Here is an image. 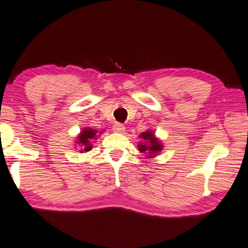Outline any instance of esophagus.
Instances as JSON below:
<instances>
[{
	"instance_id": "esophagus-1",
	"label": "esophagus",
	"mask_w": 248,
	"mask_h": 248,
	"mask_svg": "<svg viewBox=\"0 0 248 248\" xmlns=\"http://www.w3.org/2000/svg\"><path fill=\"white\" fill-rule=\"evenodd\" d=\"M113 132L115 133H124L125 132V126L121 123H115L113 125Z\"/></svg>"
}]
</instances>
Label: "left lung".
<instances>
[{
  "label": "left lung",
  "mask_w": 248,
  "mask_h": 248,
  "mask_svg": "<svg viewBox=\"0 0 248 248\" xmlns=\"http://www.w3.org/2000/svg\"><path fill=\"white\" fill-rule=\"evenodd\" d=\"M140 138L143 140V142H140L138 144L139 151L142 153H149L150 155L147 156H153L156 155V154L162 150V143L160 140H158L155 136H154L153 132L151 130H148V132H144L142 134H140Z\"/></svg>",
  "instance_id": "1"
}]
</instances>
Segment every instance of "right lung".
I'll return each instance as SVG.
<instances>
[{
  "label": "right lung",
  "mask_w": 248,
  "mask_h": 248,
  "mask_svg": "<svg viewBox=\"0 0 248 248\" xmlns=\"http://www.w3.org/2000/svg\"><path fill=\"white\" fill-rule=\"evenodd\" d=\"M97 130L92 129V128H84L82 132L80 133L78 137V141L77 143L80 146L81 150L80 152L82 153L83 151H90L92 149V140L95 137H97Z\"/></svg>",
  "instance_id": "obj_1"
}]
</instances>
